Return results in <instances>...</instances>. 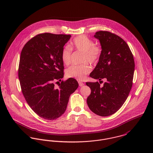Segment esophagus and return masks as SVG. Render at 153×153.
I'll list each match as a JSON object with an SVG mask.
<instances>
[{
	"mask_svg": "<svg viewBox=\"0 0 153 153\" xmlns=\"http://www.w3.org/2000/svg\"><path fill=\"white\" fill-rule=\"evenodd\" d=\"M78 84H79V87H82V86L84 85V83H83V82H80V81L78 82Z\"/></svg>",
	"mask_w": 153,
	"mask_h": 153,
	"instance_id": "obj_1",
	"label": "esophagus"
}]
</instances>
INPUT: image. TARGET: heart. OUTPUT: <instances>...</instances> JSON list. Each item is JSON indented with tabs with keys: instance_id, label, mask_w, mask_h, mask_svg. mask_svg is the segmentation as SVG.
<instances>
[{
	"instance_id": "obj_1",
	"label": "heart",
	"mask_w": 153,
	"mask_h": 153,
	"mask_svg": "<svg viewBox=\"0 0 153 153\" xmlns=\"http://www.w3.org/2000/svg\"><path fill=\"white\" fill-rule=\"evenodd\" d=\"M71 49L83 53L82 62H89L91 64L97 63L101 55V48L95 45L94 42L85 35H80L72 41L70 45ZM71 49L64 46L61 52V58L63 63L68 65L70 64ZM91 71V67L87 64L80 65H72L66 70V76L68 78H74L79 81L84 80L86 75Z\"/></svg>"
}]
</instances>
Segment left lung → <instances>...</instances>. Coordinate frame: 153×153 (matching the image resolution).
Returning a JSON list of instances; mask_svg holds the SVG:
<instances>
[{
	"instance_id": "8db88e82",
	"label": "left lung",
	"mask_w": 153,
	"mask_h": 153,
	"mask_svg": "<svg viewBox=\"0 0 153 153\" xmlns=\"http://www.w3.org/2000/svg\"><path fill=\"white\" fill-rule=\"evenodd\" d=\"M94 37L100 41L101 55L90 77L106 82H87L91 92L87 104L93 112L109 116L120 109L130 92L134 72V60L127 43L118 35L108 31H98Z\"/></svg>"
}]
</instances>
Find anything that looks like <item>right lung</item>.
I'll use <instances>...</instances> for the list:
<instances>
[{
	"label": "right lung",
	"instance_id": "obj_1",
	"mask_svg": "<svg viewBox=\"0 0 153 153\" xmlns=\"http://www.w3.org/2000/svg\"><path fill=\"white\" fill-rule=\"evenodd\" d=\"M71 37L39 34L25 45L21 53L18 76L23 95L32 109L46 120L61 117L70 95L78 87L77 81L72 78L62 81L58 87L54 84L64 77L61 52Z\"/></svg>",
	"mask_w": 153,
	"mask_h": 153
}]
</instances>
